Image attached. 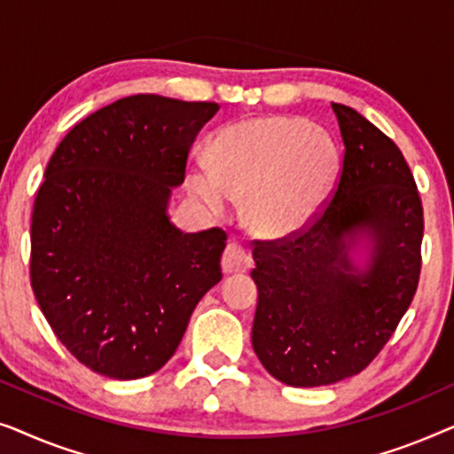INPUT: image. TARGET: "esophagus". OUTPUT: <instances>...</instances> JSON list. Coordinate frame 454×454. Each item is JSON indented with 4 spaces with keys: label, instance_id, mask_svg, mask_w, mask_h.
<instances>
[{
    "label": "esophagus",
    "instance_id": "34e87169",
    "mask_svg": "<svg viewBox=\"0 0 454 454\" xmlns=\"http://www.w3.org/2000/svg\"><path fill=\"white\" fill-rule=\"evenodd\" d=\"M223 264V272L227 275H233V272H246L252 266V258L250 254L246 252V247H241L239 244H229L223 252L221 258Z\"/></svg>",
    "mask_w": 454,
    "mask_h": 454
}]
</instances>
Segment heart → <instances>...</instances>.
Listing matches in <instances>:
<instances>
[{
  "label": "heart",
  "mask_w": 454,
  "mask_h": 454,
  "mask_svg": "<svg viewBox=\"0 0 454 454\" xmlns=\"http://www.w3.org/2000/svg\"><path fill=\"white\" fill-rule=\"evenodd\" d=\"M339 173L325 129L300 117H250L223 129L210 160L188 165L185 185L208 213L225 215L246 198V221L264 238H289L316 219Z\"/></svg>",
  "instance_id": "heart-1"
}]
</instances>
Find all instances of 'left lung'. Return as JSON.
Instances as JSON below:
<instances>
[{
	"mask_svg": "<svg viewBox=\"0 0 454 454\" xmlns=\"http://www.w3.org/2000/svg\"><path fill=\"white\" fill-rule=\"evenodd\" d=\"M333 111L345 154L331 202L308 229L252 252V347L270 376L297 388L359 374L393 337L421 269L424 208L405 157L356 109Z\"/></svg>",
	"mask_w": 454,
	"mask_h": 454,
	"instance_id": "obj_1",
	"label": "left lung"
}]
</instances>
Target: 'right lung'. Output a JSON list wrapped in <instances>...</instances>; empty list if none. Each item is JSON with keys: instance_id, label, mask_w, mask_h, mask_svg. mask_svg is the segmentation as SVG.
Segmentation results:
<instances>
[{"instance_id": "right-lung-1", "label": "right lung", "mask_w": 454, "mask_h": 454, "mask_svg": "<svg viewBox=\"0 0 454 454\" xmlns=\"http://www.w3.org/2000/svg\"><path fill=\"white\" fill-rule=\"evenodd\" d=\"M216 103L120 98L55 148L30 225V285L66 349L97 374L136 380L169 362L221 281L227 235L184 233L171 190Z\"/></svg>"}]
</instances>
